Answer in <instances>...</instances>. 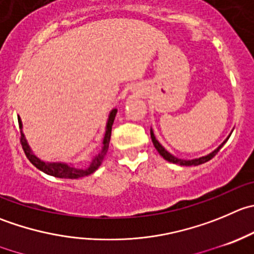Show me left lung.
Here are the masks:
<instances>
[{
    "label": "left lung",
    "instance_id": "left-lung-1",
    "mask_svg": "<svg viewBox=\"0 0 254 254\" xmlns=\"http://www.w3.org/2000/svg\"><path fill=\"white\" fill-rule=\"evenodd\" d=\"M150 134H151V140H152V144H154V146H155V149L157 150V152H159L160 155H161L162 157H164L165 160H166V161H169V162H172V164H179V165H182V166H196V165H201V164H203V162H207L208 160H211L212 159L213 156H215L216 154H217L218 151H220V149L221 147L223 146V145L226 144V141H227L228 140V137L231 136V135H228V137L227 139L225 140V141L222 142V144L220 145V146L217 147V149L216 150H213L212 152H210V154L208 155H206V156H202V157H198V159H192V160H184V159H179V157H176V156H174V155H171L170 154L169 151H167V150H165V147L162 146L161 144H160L159 141H157L156 140V137H155V135H154V131H152V129L150 130Z\"/></svg>",
    "mask_w": 254,
    "mask_h": 254
}]
</instances>
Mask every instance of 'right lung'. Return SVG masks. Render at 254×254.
<instances>
[{
  "instance_id": "add662e5",
  "label": "right lung",
  "mask_w": 254,
  "mask_h": 254,
  "mask_svg": "<svg viewBox=\"0 0 254 254\" xmlns=\"http://www.w3.org/2000/svg\"><path fill=\"white\" fill-rule=\"evenodd\" d=\"M117 112H118L117 109H113L112 112H110L109 118H108L107 127H105L104 139H103L102 151H100L97 156L93 157L92 162H90V165L87 167V169H79V167L72 166V165L64 164V162H46V161H42L41 159H38V157L32 152L31 147H29L26 137H24L23 131H22V122L18 118V125H19V129H21L22 149H23L27 159H28L29 161L37 167V169L46 172V174L51 175V176L59 177V179H79V177L88 176V175L93 174L95 170H98V167L102 165L103 160H104L105 155H107L108 149H109L110 136H112V127H113V123H114Z\"/></svg>"
}]
</instances>
